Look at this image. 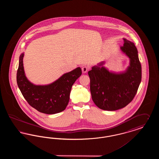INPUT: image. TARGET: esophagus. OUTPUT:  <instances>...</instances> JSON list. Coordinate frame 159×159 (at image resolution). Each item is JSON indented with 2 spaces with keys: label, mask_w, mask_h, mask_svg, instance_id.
Returning <instances> with one entry per match:
<instances>
[{
  "label": "esophagus",
  "mask_w": 159,
  "mask_h": 159,
  "mask_svg": "<svg viewBox=\"0 0 159 159\" xmlns=\"http://www.w3.org/2000/svg\"><path fill=\"white\" fill-rule=\"evenodd\" d=\"M88 67H86V66H84L82 68V73H86L88 71Z\"/></svg>",
  "instance_id": "34e87169"
}]
</instances>
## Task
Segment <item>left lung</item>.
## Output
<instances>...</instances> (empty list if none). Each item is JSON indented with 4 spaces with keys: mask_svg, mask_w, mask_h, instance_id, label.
<instances>
[{
    "mask_svg": "<svg viewBox=\"0 0 159 159\" xmlns=\"http://www.w3.org/2000/svg\"><path fill=\"white\" fill-rule=\"evenodd\" d=\"M121 51L130 59L126 70L119 73L109 71L104 62L88 71L92 98L100 109L115 111L129 104L135 97L141 81V65L135 44L124 39Z\"/></svg>",
    "mask_w": 159,
    "mask_h": 159,
    "instance_id": "1",
    "label": "left lung"
}]
</instances>
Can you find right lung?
Returning a JSON list of instances; mask_svg holds the SVG:
<instances>
[{
    "mask_svg": "<svg viewBox=\"0 0 159 159\" xmlns=\"http://www.w3.org/2000/svg\"><path fill=\"white\" fill-rule=\"evenodd\" d=\"M23 57L24 53L20 56L16 82L24 98L40 113L53 114L64 111L68 105L71 87L82 75L81 68L77 67L64 74L51 84L35 85L25 75Z\"/></svg>",
    "mask_w": 159,
    "mask_h": 159,
    "instance_id": "add662e5",
    "label": "right lung"
}]
</instances>
